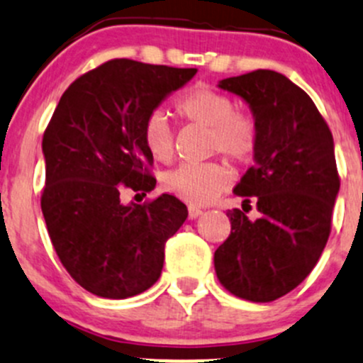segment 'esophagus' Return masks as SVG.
Segmentation results:
<instances>
[{
	"instance_id": "34e87169",
	"label": "esophagus",
	"mask_w": 363,
	"mask_h": 363,
	"mask_svg": "<svg viewBox=\"0 0 363 363\" xmlns=\"http://www.w3.org/2000/svg\"><path fill=\"white\" fill-rule=\"evenodd\" d=\"M200 214H202V211H200V208H196V207H189L188 208V218L189 219H196Z\"/></svg>"
}]
</instances>
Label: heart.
Masks as SVG:
<instances>
[{
    "mask_svg": "<svg viewBox=\"0 0 363 363\" xmlns=\"http://www.w3.org/2000/svg\"><path fill=\"white\" fill-rule=\"evenodd\" d=\"M179 117L207 128L208 155H221L235 164L255 158L259 145L258 121L247 112L237 111L232 96L196 84L174 101ZM144 145L152 160L168 163L174 156V131L163 112L156 111L145 119L142 130ZM230 184V174L219 163H186L167 172L161 186L170 195L189 203L203 205L218 199Z\"/></svg>",
    "mask_w": 363,
    "mask_h": 363,
    "instance_id": "heart-1",
    "label": "heart"
}]
</instances>
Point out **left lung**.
I'll use <instances>...</instances> for the list:
<instances>
[{"mask_svg": "<svg viewBox=\"0 0 363 363\" xmlns=\"http://www.w3.org/2000/svg\"><path fill=\"white\" fill-rule=\"evenodd\" d=\"M219 87L250 105L259 145L233 189L244 202L226 212L232 232L214 252L216 274L239 298L272 302L309 276L327 246L340 186L334 138L309 94L281 73L255 69Z\"/></svg>", "mask_w": 363, "mask_h": 363, "instance_id": "obj_1", "label": "left lung"}]
</instances>
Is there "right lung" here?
I'll use <instances>...</instances> for the list:
<instances>
[{"label": "right lung", "mask_w": 363, "mask_h": 363, "mask_svg": "<svg viewBox=\"0 0 363 363\" xmlns=\"http://www.w3.org/2000/svg\"><path fill=\"white\" fill-rule=\"evenodd\" d=\"M196 68L111 60L73 80L43 133L42 212L69 276L93 295L128 298L160 279L164 244L188 218L172 195L128 203L155 189L144 123Z\"/></svg>", "instance_id": "obj_1"}]
</instances>
